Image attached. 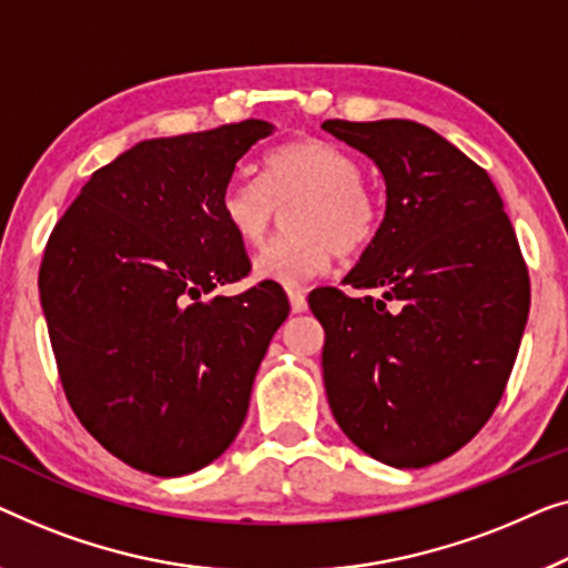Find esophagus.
<instances>
[{
  "label": "esophagus",
  "instance_id": "esophagus-1",
  "mask_svg": "<svg viewBox=\"0 0 568 568\" xmlns=\"http://www.w3.org/2000/svg\"><path fill=\"white\" fill-rule=\"evenodd\" d=\"M287 298H291V308L293 314H301V311H306V293L301 291V287H287Z\"/></svg>",
  "mask_w": 568,
  "mask_h": 568
}]
</instances>
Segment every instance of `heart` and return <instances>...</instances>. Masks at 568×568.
<instances>
[{"label": "heart", "mask_w": 568, "mask_h": 568, "mask_svg": "<svg viewBox=\"0 0 568 568\" xmlns=\"http://www.w3.org/2000/svg\"><path fill=\"white\" fill-rule=\"evenodd\" d=\"M298 201L291 234L270 242L254 260L262 281L301 285L324 275L337 254H357L381 229V201L363 182L353 154L322 139L283 143L265 156V174H236L221 190V215L244 244L260 246L281 205Z\"/></svg>", "instance_id": "heart-1"}]
</instances>
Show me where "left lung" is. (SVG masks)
<instances>
[{
    "mask_svg": "<svg viewBox=\"0 0 568 568\" xmlns=\"http://www.w3.org/2000/svg\"><path fill=\"white\" fill-rule=\"evenodd\" d=\"M386 180L378 236L339 287L308 306L322 322L324 386L349 440L396 468L460 450L497 409L530 311V277L486 170L414 121H326Z\"/></svg>",
    "mask_w": 568,
    "mask_h": 568,
    "instance_id": "1",
    "label": "left lung"
}]
</instances>
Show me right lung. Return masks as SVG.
<instances>
[{"mask_svg": "<svg viewBox=\"0 0 568 568\" xmlns=\"http://www.w3.org/2000/svg\"><path fill=\"white\" fill-rule=\"evenodd\" d=\"M273 131L242 121L135 143L48 236L38 287L63 394L94 440L151 476L193 474L234 443L291 311L277 283L211 295L252 270L221 190Z\"/></svg>", "mask_w": 568, "mask_h": 568, "instance_id": "obj_1", "label": "right lung"}]
</instances>
